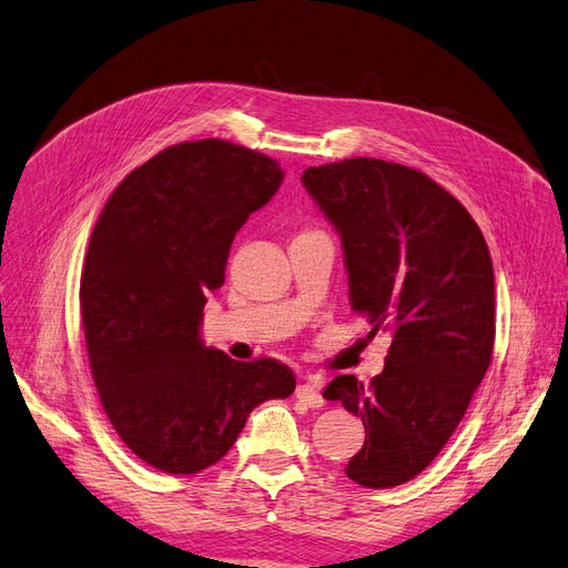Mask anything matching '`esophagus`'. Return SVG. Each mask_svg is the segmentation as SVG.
Segmentation results:
<instances>
[{
    "label": "esophagus",
    "instance_id": "obj_1",
    "mask_svg": "<svg viewBox=\"0 0 568 568\" xmlns=\"http://www.w3.org/2000/svg\"><path fill=\"white\" fill-rule=\"evenodd\" d=\"M322 384H324L322 376L307 374V376H303V384L296 388V395H298V398H301L305 405L322 407V405H324V398H322V393H320Z\"/></svg>",
    "mask_w": 568,
    "mask_h": 568
}]
</instances>
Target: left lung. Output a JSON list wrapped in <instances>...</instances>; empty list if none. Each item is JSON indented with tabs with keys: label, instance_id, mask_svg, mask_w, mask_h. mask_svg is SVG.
<instances>
[{
	"label": "left lung",
	"instance_id": "1",
	"mask_svg": "<svg viewBox=\"0 0 568 568\" xmlns=\"http://www.w3.org/2000/svg\"><path fill=\"white\" fill-rule=\"evenodd\" d=\"M341 236L351 307L393 332L372 384L341 374L324 388L365 424L346 474L393 488L448 443L490 365L493 261L474 217L419 170L379 159L307 168L301 178Z\"/></svg>",
	"mask_w": 568,
	"mask_h": 568
}]
</instances>
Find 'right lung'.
Segmentation results:
<instances>
[{
  "instance_id": "add662e5",
  "label": "right lung",
  "mask_w": 568,
  "mask_h": 568,
  "mask_svg": "<svg viewBox=\"0 0 568 568\" xmlns=\"http://www.w3.org/2000/svg\"><path fill=\"white\" fill-rule=\"evenodd\" d=\"M282 180L263 153L184 142L132 170L94 225L80 282L92 376L118 436L165 474L211 467L257 405L296 388L277 359L236 363L201 338L234 234Z\"/></svg>"
}]
</instances>
